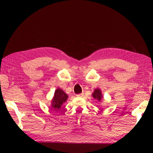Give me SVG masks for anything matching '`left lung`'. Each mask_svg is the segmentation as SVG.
Listing matches in <instances>:
<instances>
[{
  "mask_svg": "<svg viewBox=\"0 0 153 153\" xmlns=\"http://www.w3.org/2000/svg\"><path fill=\"white\" fill-rule=\"evenodd\" d=\"M68 98V95L60 88H58L54 92V97L51 102V107L55 109H59Z\"/></svg>",
  "mask_w": 153,
  "mask_h": 153,
  "instance_id": "8db88e82",
  "label": "left lung"
}]
</instances>
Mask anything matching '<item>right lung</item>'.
<instances>
[{"label": "right lung", "instance_id": "1", "mask_svg": "<svg viewBox=\"0 0 153 153\" xmlns=\"http://www.w3.org/2000/svg\"><path fill=\"white\" fill-rule=\"evenodd\" d=\"M92 96L95 99H97L99 101L101 100L102 98V92L99 89H95L94 92V93L92 94Z\"/></svg>", "mask_w": 153, "mask_h": 153}]
</instances>
